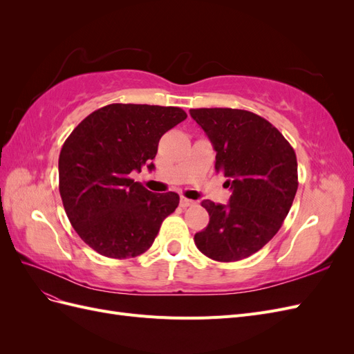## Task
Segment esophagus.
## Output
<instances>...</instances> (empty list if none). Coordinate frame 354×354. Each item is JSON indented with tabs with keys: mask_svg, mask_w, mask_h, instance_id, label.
Here are the masks:
<instances>
[{
	"mask_svg": "<svg viewBox=\"0 0 354 354\" xmlns=\"http://www.w3.org/2000/svg\"><path fill=\"white\" fill-rule=\"evenodd\" d=\"M192 205H195V201L187 199V198H185V196L180 198V207L187 208V207H192Z\"/></svg>",
	"mask_w": 354,
	"mask_h": 354,
	"instance_id": "obj_1",
	"label": "esophagus"
}]
</instances>
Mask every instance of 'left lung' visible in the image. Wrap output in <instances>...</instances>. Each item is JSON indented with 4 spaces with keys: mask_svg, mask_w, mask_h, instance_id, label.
Listing matches in <instances>:
<instances>
[{
    "mask_svg": "<svg viewBox=\"0 0 354 354\" xmlns=\"http://www.w3.org/2000/svg\"><path fill=\"white\" fill-rule=\"evenodd\" d=\"M190 115L216 151V171L227 177V205L202 201L208 226L195 234L198 250L230 263L246 259L281 229L298 189L292 146L264 118L242 109L202 108Z\"/></svg>",
    "mask_w": 354,
    "mask_h": 354,
    "instance_id": "left-lung-1",
    "label": "left lung"
}]
</instances>
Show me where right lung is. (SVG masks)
I'll list each match as a JSON object with an SVG mask.
<instances>
[{"instance_id": "1", "label": "right lung", "mask_w": 354, "mask_h": 354, "mask_svg": "<svg viewBox=\"0 0 354 354\" xmlns=\"http://www.w3.org/2000/svg\"><path fill=\"white\" fill-rule=\"evenodd\" d=\"M186 118L174 106L112 103L90 113L63 143V207L75 232L95 252L124 260L151 248L180 196L152 194L130 174L145 165L155 168L159 138Z\"/></svg>"}]
</instances>
